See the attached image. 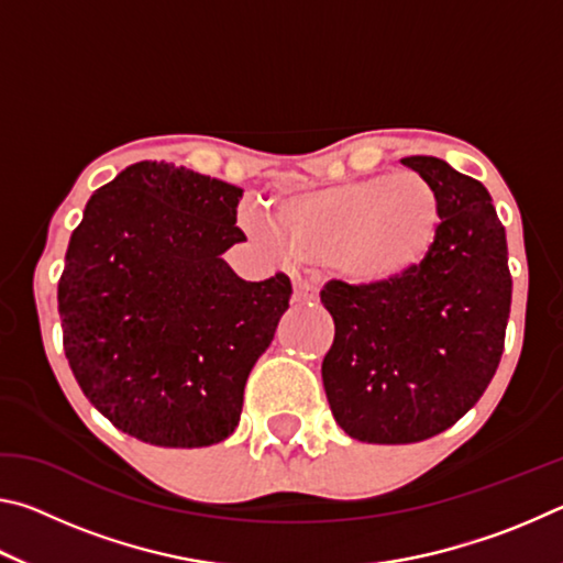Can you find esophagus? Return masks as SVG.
<instances>
[{"label":"esophagus","instance_id":"obj_1","mask_svg":"<svg viewBox=\"0 0 563 563\" xmlns=\"http://www.w3.org/2000/svg\"><path fill=\"white\" fill-rule=\"evenodd\" d=\"M292 300L300 302V305H312L318 302V288L308 280H295L292 283Z\"/></svg>","mask_w":563,"mask_h":563}]
</instances>
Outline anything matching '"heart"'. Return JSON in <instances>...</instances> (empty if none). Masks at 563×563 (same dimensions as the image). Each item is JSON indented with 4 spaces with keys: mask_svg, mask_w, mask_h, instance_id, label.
<instances>
[{
    "mask_svg": "<svg viewBox=\"0 0 563 563\" xmlns=\"http://www.w3.org/2000/svg\"><path fill=\"white\" fill-rule=\"evenodd\" d=\"M271 222L243 216L255 241L325 261L355 285H389L422 268L442 231L434 188L417 174H377L275 198Z\"/></svg>",
    "mask_w": 563,
    "mask_h": 563,
    "instance_id": "b5f03b06",
    "label": "heart"
}]
</instances>
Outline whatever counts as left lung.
<instances>
[{"label": "left lung", "instance_id": "1", "mask_svg": "<svg viewBox=\"0 0 563 563\" xmlns=\"http://www.w3.org/2000/svg\"><path fill=\"white\" fill-rule=\"evenodd\" d=\"M402 164L434 188L442 231L422 268L389 285L330 280L335 320L322 385L352 440H430L479 402L497 373L511 308L507 233L479 180L434 156Z\"/></svg>", "mask_w": 563, "mask_h": 563}]
</instances>
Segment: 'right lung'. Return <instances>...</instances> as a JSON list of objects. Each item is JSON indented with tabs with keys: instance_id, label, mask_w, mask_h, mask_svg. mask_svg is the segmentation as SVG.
Returning <instances> with one entry per match:
<instances>
[{
	"instance_id": "obj_1",
	"label": "right lung",
	"mask_w": 563,
	"mask_h": 563,
	"mask_svg": "<svg viewBox=\"0 0 563 563\" xmlns=\"http://www.w3.org/2000/svg\"><path fill=\"white\" fill-rule=\"evenodd\" d=\"M243 188L139 161L89 198L59 278L64 352L89 402L156 446L238 427L245 379L288 310L285 273L247 283L221 253L245 241Z\"/></svg>"
}]
</instances>
